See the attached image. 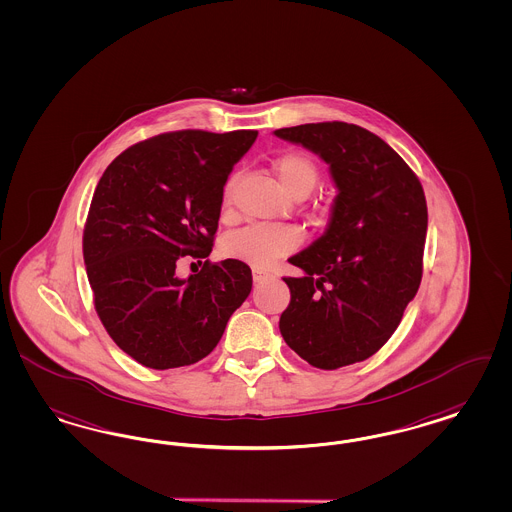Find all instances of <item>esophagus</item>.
<instances>
[{
	"label": "esophagus",
	"mask_w": 512,
	"mask_h": 512,
	"mask_svg": "<svg viewBox=\"0 0 512 512\" xmlns=\"http://www.w3.org/2000/svg\"><path fill=\"white\" fill-rule=\"evenodd\" d=\"M267 277H269V273H265L264 269L252 267V279H254V283H262Z\"/></svg>",
	"instance_id": "obj_1"
}]
</instances>
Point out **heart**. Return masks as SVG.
I'll list each match as a JSON object with an SVG mask.
<instances>
[{
    "mask_svg": "<svg viewBox=\"0 0 512 512\" xmlns=\"http://www.w3.org/2000/svg\"><path fill=\"white\" fill-rule=\"evenodd\" d=\"M283 190L292 197H305L319 182L317 163L302 152L284 153L273 163ZM237 176H231L224 186V205L233 201ZM302 243L300 231L284 224H250L229 233L222 241V254L231 260H241L256 267L275 264L279 258L292 254Z\"/></svg>",
    "mask_w": 512,
    "mask_h": 512,
    "instance_id": "1",
    "label": "heart"
}]
</instances>
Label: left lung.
I'll return each mask as SVG.
<instances>
[{
	"label": "left lung",
	"instance_id": "obj_1",
	"mask_svg": "<svg viewBox=\"0 0 512 512\" xmlns=\"http://www.w3.org/2000/svg\"><path fill=\"white\" fill-rule=\"evenodd\" d=\"M275 134L319 153L338 186L330 224L288 262L290 303L279 328L303 360L336 370L378 353L397 330L423 275L427 201L389 144L359 125L307 123Z\"/></svg>",
	"mask_w": 512,
	"mask_h": 512
}]
</instances>
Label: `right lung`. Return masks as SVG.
<instances>
[{
    "label": "right lung",
    "instance_id": "add662e5",
    "mask_svg": "<svg viewBox=\"0 0 512 512\" xmlns=\"http://www.w3.org/2000/svg\"><path fill=\"white\" fill-rule=\"evenodd\" d=\"M256 136L157 134L117 155L96 186L83 229L96 313L117 347L148 368L205 359L250 294L241 260H207L188 279L174 273L184 256H209L228 174Z\"/></svg>",
    "mask_w": 512,
    "mask_h": 512
}]
</instances>
